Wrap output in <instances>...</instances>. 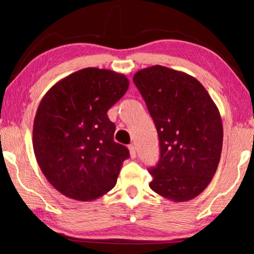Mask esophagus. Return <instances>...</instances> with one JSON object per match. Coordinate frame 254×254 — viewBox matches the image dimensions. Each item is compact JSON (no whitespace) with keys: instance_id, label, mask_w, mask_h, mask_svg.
Instances as JSON below:
<instances>
[{"instance_id":"34e87169","label":"esophagus","mask_w":254,"mask_h":254,"mask_svg":"<svg viewBox=\"0 0 254 254\" xmlns=\"http://www.w3.org/2000/svg\"><path fill=\"white\" fill-rule=\"evenodd\" d=\"M128 149H129L130 157H131V158L136 157V148H135V145H134V144H130L129 147H128Z\"/></svg>"}]
</instances>
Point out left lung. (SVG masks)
<instances>
[{"label": "left lung", "mask_w": 254, "mask_h": 254, "mask_svg": "<svg viewBox=\"0 0 254 254\" xmlns=\"http://www.w3.org/2000/svg\"><path fill=\"white\" fill-rule=\"evenodd\" d=\"M133 81L157 128L158 164L149 170L150 189L185 202L202 193L220 163L223 126L220 111L204 86L184 71L151 65Z\"/></svg>", "instance_id": "1"}]
</instances>
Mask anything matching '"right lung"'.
Returning a JSON list of instances; mask_svg holds the SVG:
<instances>
[{
	"label": "right lung",
	"instance_id": "right-lung-1",
	"mask_svg": "<svg viewBox=\"0 0 254 254\" xmlns=\"http://www.w3.org/2000/svg\"><path fill=\"white\" fill-rule=\"evenodd\" d=\"M129 86L124 74L84 68L55 83L41 99L33 123V150L55 190L92 201L116 186L129 151L114 142L107 111Z\"/></svg>",
	"mask_w": 254,
	"mask_h": 254
}]
</instances>
